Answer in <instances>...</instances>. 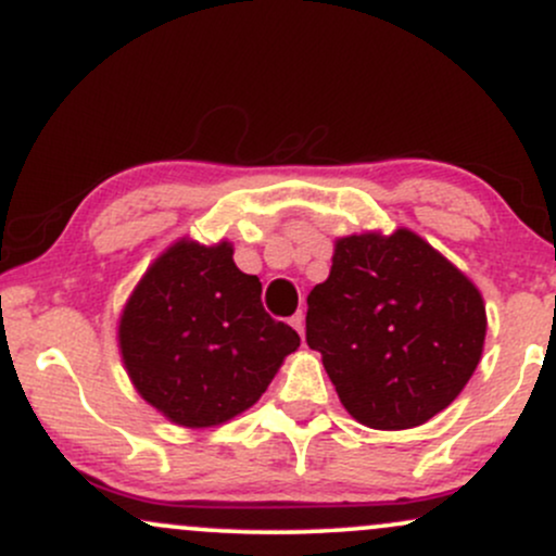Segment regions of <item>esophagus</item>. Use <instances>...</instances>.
<instances>
[{"label": "esophagus", "instance_id": "34e87169", "mask_svg": "<svg viewBox=\"0 0 556 556\" xmlns=\"http://www.w3.org/2000/svg\"><path fill=\"white\" fill-rule=\"evenodd\" d=\"M290 324L298 329L300 337H305V316H303V311H298V314L290 318Z\"/></svg>", "mask_w": 556, "mask_h": 556}]
</instances>
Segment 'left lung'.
Listing matches in <instances>:
<instances>
[{
	"label": "left lung",
	"mask_w": 556,
	"mask_h": 556,
	"mask_svg": "<svg viewBox=\"0 0 556 556\" xmlns=\"http://www.w3.org/2000/svg\"><path fill=\"white\" fill-rule=\"evenodd\" d=\"M305 340L344 410L400 431L442 413L473 376L486 340L478 287L410 229L334 242L308 295Z\"/></svg>",
	"instance_id": "obj_1"
}]
</instances>
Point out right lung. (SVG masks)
Instances as JSON below:
<instances>
[{
  "label": "right lung",
  "mask_w": 556,
  "mask_h": 556,
  "mask_svg": "<svg viewBox=\"0 0 556 556\" xmlns=\"http://www.w3.org/2000/svg\"><path fill=\"white\" fill-rule=\"evenodd\" d=\"M132 387L172 424L208 429L256 405L300 337L261 303L227 240H177L143 274L119 316Z\"/></svg>",
  "instance_id": "1"
}]
</instances>
